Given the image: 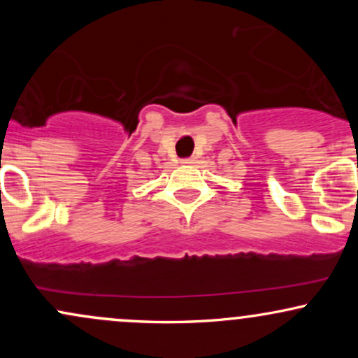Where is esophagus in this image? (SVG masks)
Segmentation results:
<instances>
[{"instance_id": "34e87169", "label": "esophagus", "mask_w": 358, "mask_h": 358, "mask_svg": "<svg viewBox=\"0 0 358 358\" xmlns=\"http://www.w3.org/2000/svg\"><path fill=\"white\" fill-rule=\"evenodd\" d=\"M183 165H193V163H195V159L193 158H187V159H183Z\"/></svg>"}]
</instances>
